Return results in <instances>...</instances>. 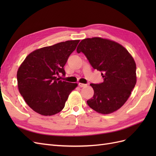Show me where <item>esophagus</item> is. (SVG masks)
<instances>
[{"instance_id":"esophagus-1","label":"esophagus","mask_w":156,"mask_h":156,"mask_svg":"<svg viewBox=\"0 0 156 156\" xmlns=\"http://www.w3.org/2000/svg\"><path fill=\"white\" fill-rule=\"evenodd\" d=\"M79 86L80 87H87V84H83V83H79Z\"/></svg>"}]
</instances>
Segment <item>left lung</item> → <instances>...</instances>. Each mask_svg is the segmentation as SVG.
Listing matches in <instances>:
<instances>
[{"label": "left lung", "instance_id": "1", "mask_svg": "<svg viewBox=\"0 0 156 156\" xmlns=\"http://www.w3.org/2000/svg\"><path fill=\"white\" fill-rule=\"evenodd\" d=\"M77 52H82L103 78L101 83L90 84L94 94L87 101L88 106L103 115L119 109L136 82V64L132 56L120 44L98 37L83 40Z\"/></svg>", "mask_w": 156, "mask_h": 156}]
</instances>
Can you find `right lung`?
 <instances>
[{
    "label": "right lung",
    "instance_id": "add662e5",
    "mask_svg": "<svg viewBox=\"0 0 156 156\" xmlns=\"http://www.w3.org/2000/svg\"><path fill=\"white\" fill-rule=\"evenodd\" d=\"M80 40H69L35 50L28 55L17 71L18 88L33 111L44 116L62 111L77 83L60 80L64 66Z\"/></svg>",
    "mask_w": 156,
    "mask_h": 156
}]
</instances>
